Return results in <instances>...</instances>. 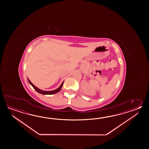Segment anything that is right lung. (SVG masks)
Listing matches in <instances>:
<instances>
[{
  "label": "right lung",
  "mask_w": 149,
  "mask_h": 149,
  "mask_svg": "<svg viewBox=\"0 0 149 149\" xmlns=\"http://www.w3.org/2000/svg\"><path fill=\"white\" fill-rule=\"evenodd\" d=\"M28 81L30 83V84L33 87V88L35 89V90L37 91V92L39 93H40V94H43V95H52V94H56V93H57L58 92H60L61 91V89L62 88V86H63V82L64 81H63V82L61 84V85L58 88L56 89H55L54 91H42V90H41V89H40L38 88H37L36 86H35L30 81V80L28 78Z\"/></svg>",
  "instance_id": "1"
}]
</instances>
